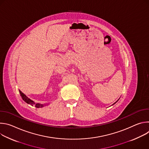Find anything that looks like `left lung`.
Listing matches in <instances>:
<instances>
[{"label":"left lung","mask_w":149,"mask_h":149,"mask_svg":"<svg viewBox=\"0 0 149 149\" xmlns=\"http://www.w3.org/2000/svg\"><path fill=\"white\" fill-rule=\"evenodd\" d=\"M116 102H117V101H116V102H115V103H114V104H113V105H114V104H116Z\"/></svg>","instance_id":"left-lung-1"}]
</instances>
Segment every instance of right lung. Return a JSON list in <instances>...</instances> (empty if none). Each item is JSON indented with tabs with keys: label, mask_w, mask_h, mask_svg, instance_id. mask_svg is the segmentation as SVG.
<instances>
[{
	"label": "right lung",
	"mask_w": 149,
	"mask_h": 149,
	"mask_svg": "<svg viewBox=\"0 0 149 149\" xmlns=\"http://www.w3.org/2000/svg\"><path fill=\"white\" fill-rule=\"evenodd\" d=\"M19 93L20 94V96L22 97V99L24 100V101H25L26 103L28 104H31V105H34L35 107H36V108H40V107H44V105L43 104H36L35 103L34 101H33L32 100H31V99H29V98H28L23 93L21 92L20 90H19Z\"/></svg>",
	"instance_id": "obj_1"
}]
</instances>
